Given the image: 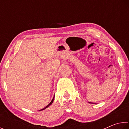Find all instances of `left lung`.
I'll return each instance as SVG.
<instances>
[{"mask_svg":"<svg viewBox=\"0 0 129 129\" xmlns=\"http://www.w3.org/2000/svg\"><path fill=\"white\" fill-rule=\"evenodd\" d=\"M90 103H91V102H90ZM91 104H93V103H91Z\"/></svg>","mask_w":129,"mask_h":129,"instance_id":"1","label":"left lung"}]
</instances>
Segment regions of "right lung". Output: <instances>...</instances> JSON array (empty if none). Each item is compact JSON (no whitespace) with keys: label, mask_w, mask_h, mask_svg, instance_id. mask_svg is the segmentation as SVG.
I'll use <instances>...</instances> for the list:
<instances>
[{"label":"right lung","mask_w":129,"mask_h":129,"mask_svg":"<svg viewBox=\"0 0 129 129\" xmlns=\"http://www.w3.org/2000/svg\"><path fill=\"white\" fill-rule=\"evenodd\" d=\"M54 97H53V99H52V101H51V102H50V103L48 104V105L47 106H45V108H43V109H41V110H40V111H41V110H44V109H46V108H48V107H49L50 105H51L52 104V103H53V100H54Z\"/></svg>","instance_id":"obj_1"}]
</instances>
